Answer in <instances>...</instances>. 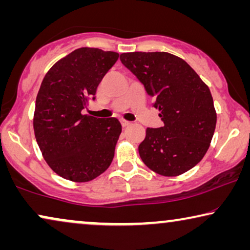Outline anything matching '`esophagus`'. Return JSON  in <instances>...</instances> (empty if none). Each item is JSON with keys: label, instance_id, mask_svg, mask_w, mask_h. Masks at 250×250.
I'll use <instances>...</instances> for the list:
<instances>
[{"label": "esophagus", "instance_id": "esophagus-1", "mask_svg": "<svg viewBox=\"0 0 250 250\" xmlns=\"http://www.w3.org/2000/svg\"><path fill=\"white\" fill-rule=\"evenodd\" d=\"M121 124H122L123 127H127V126L131 125V123L127 122V121H124V119H122V121H121Z\"/></svg>", "mask_w": 250, "mask_h": 250}]
</instances>
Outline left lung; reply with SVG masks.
Segmentation results:
<instances>
[{
    "label": "left lung",
    "mask_w": 250,
    "mask_h": 250,
    "mask_svg": "<svg viewBox=\"0 0 250 250\" xmlns=\"http://www.w3.org/2000/svg\"><path fill=\"white\" fill-rule=\"evenodd\" d=\"M121 61L153 98L164 126L146 129L142 162L163 176H179L204 158L216 126L209 87L181 58L168 52H127Z\"/></svg>",
    "instance_id": "1"
}]
</instances>
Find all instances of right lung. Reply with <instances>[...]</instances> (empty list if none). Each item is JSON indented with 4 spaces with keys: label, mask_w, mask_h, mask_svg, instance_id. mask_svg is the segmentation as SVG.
<instances>
[{
    "label": "right lung",
    "mask_w": 250,
    "mask_h": 250,
    "mask_svg": "<svg viewBox=\"0 0 250 250\" xmlns=\"http://www.w3.org/2000/svg\"><path fill=\"white\" fill-rule=\"evenodd\" d=\"M119 54L81 47L57 61L36 97L34 133L43 158L63 179L83 183L110 166L122 132L117 118H95L82 110Z\"/></svg>",
    "instance_id": "1"
}]
</instances>
